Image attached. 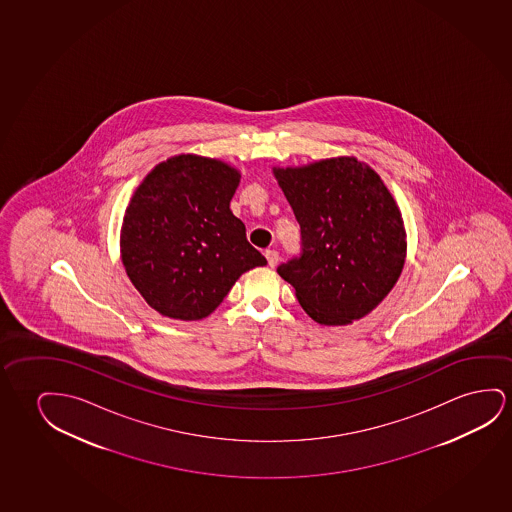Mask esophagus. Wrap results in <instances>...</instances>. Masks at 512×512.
I'll return each mask as SVG.
<instances>
[{"label":"esophagus","instance_id":"esophagus-1","mask_svg":"<svg viewBox=\"0 0 512 512\" xmlns=\"http://www.w3.org/2000/svg\"><path fill=\"white\" fill-rule=\"evenodd\" d=\"M265 256H267L268 265L270 267H275L277 265V261H279V252L275 251V249H268L265 252Z\"/></svg>","mask_w":512,"mask_h":512}]
</instances>
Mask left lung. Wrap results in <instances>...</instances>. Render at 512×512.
<instances>
[{
	"label": "left lung",
	"instance_id": "1",
	"mask_svg": "<svg viewBox=\"0 0 512 512\" xmlns=\"http://www.w3.org/2000/svg\"><path fill=\"white\" fill-rule=\"evenodd\" d=\"M302 230V254L277 268L316 323L344 326L388 296L407 254L402 212L379 173L353 156L274 166Z\"/></svg>",
	"mask_w": 512,
	"mask_h": 512
}]
</instances>
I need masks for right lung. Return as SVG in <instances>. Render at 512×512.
<instances>
[{
	"instance_id": "right-lung-1",
	"label": "right lung",
	"mask_w": 512,
	"mask_h": 512,
	"mask_svg": "<svg viewBox=\"0 0 512 512\" xmlns=\"http://www.w3.org/2000/svg\"><path fill=\"white\" fill-rule=\"evenodd\" d=\"M237 168L179 154L145 175L126 207L121 260L149 307L198 321L223 302L238 277L267 260L245 238L230 202Z\"/></svg>"
}]
</instances>
